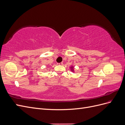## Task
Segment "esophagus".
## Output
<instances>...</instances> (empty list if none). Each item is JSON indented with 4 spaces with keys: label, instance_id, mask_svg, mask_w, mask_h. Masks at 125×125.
<instances>
[{
    "label": "esophagus",
    "instance_id": "34e87169",
    "mask_svg": "<svg viewBox=\"0 0 125 125\" xmlns=\"http://www.w3.org/2000/svg\"><path fill=\"white\" fill-rule=\"evenodd\" d=\"M58 65H62V62H60V63H57Z\"/></svg>",
    "mask_w": 125,
    "mask_h": 125
}]
</instances>
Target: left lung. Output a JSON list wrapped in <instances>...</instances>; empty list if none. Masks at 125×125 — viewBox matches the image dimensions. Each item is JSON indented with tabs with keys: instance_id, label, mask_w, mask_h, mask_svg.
Instances as JSON below:
<instances>
[{
	"instance_id": "8db88e82",
	"label": "left lung",
	"mask_w": 125,
	"mask_h": 125,
	"mask_svg": "<svg viewBox=\"0 0 125 125\" xmlns=\"http://www.w3.org/2000/svg\"><path fill=\"white\" fill-rule=\"evenodd\" d=\"M71 70H73V67H71Z\"/></svg>"
}]
</instances>
